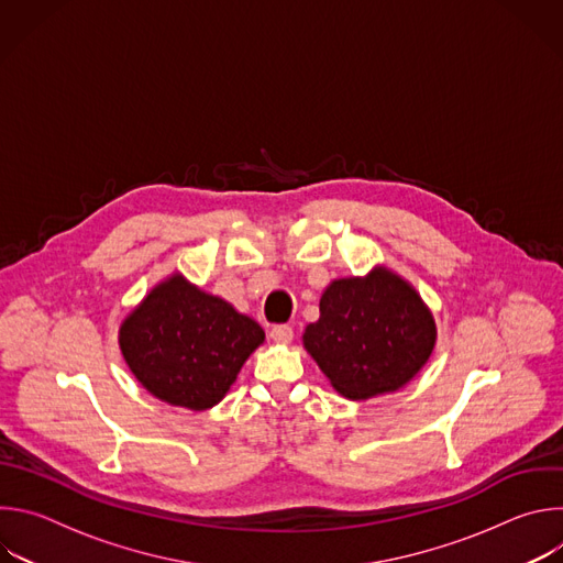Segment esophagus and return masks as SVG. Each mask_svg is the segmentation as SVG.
<instances>
[{
    "instance_id": "1",
    "label": "esophagus",
    "mask_w": 563,
    "mask_h": 563,
    "mask_svg": "<svg viewBox=\"0 0 563 563\" xmlns=\"http://www.w3.org/2000/svg\"><path fill=\"white\" fill-rule=\"evenodd\" d=\"M272 341L274 343H278V345H287V343H291V339H294V330L289 328V325H276L274 330H272Z\"/></svg>"
}]
</instances>
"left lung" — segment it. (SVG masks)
I'll return each mask as SVG.
<instances>
[{
	"label": "left lung",
	"mask_w": 563,
	"mask_h": 563,
	"mask_svg": "<svg viewBox=\"0 0 563 563\" xmlns=\"http://www.w3.org/2000/svg\"><path fill=\"white\" fill-rule=\"evenodd\" d=\"M302 347L350 398L365 400L406 387L430 361L437 323L421 294L385 265L365 276L334 278Z\"/></svg>",
	"instance_id": "8db88e82"
}]
</instances>
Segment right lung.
Wrapping results in <instances>:
<instances>
[{"instance_id": "right-lung-1", "label": "right lung", "mask_w": 563, "mask_h": 563, "mask_svg": "<svg viewBox=\"0 0 563 563\" xmlns=\"http://www.w3.org/2000/svg\"><path fill=\"white\" fill-rule=\"evenodd\" d=\"M118 343L151 396L205 412L227 396L265 332L252 316L174 272L124 316Z\"/></svg>"}]
</instances>
